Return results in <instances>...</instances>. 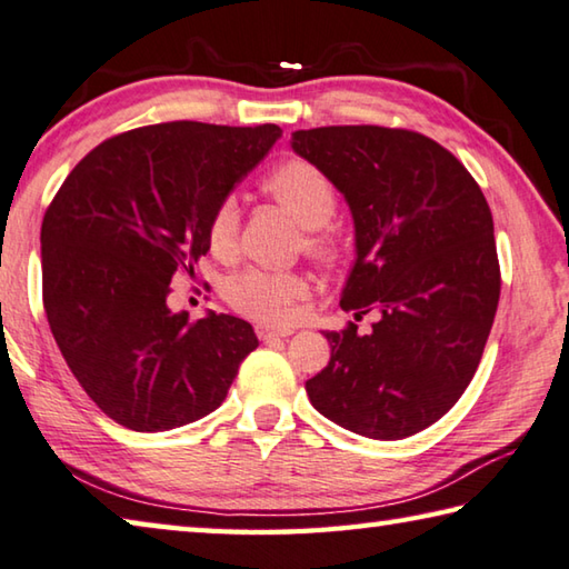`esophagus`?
<instances>
[{"label":"esophagus","mask_w":569,"mask_h":569,"mask_svg":"<svg viewBox=\"0 0 569 569\" xmlns=\"http://www.w3.org/2000/svg\"><path fill=\"white\" fill-rule=\"evenodd\" d=\"M254 332L259 340H272V337H290L295 330L292 327H274V325L259 322V325H254Z\"/></svg>","instance_id":"34e87169"}]
</instances>
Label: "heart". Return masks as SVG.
I'll use <instances>...</instances> for the list:
<instances>
[{"instance_id": "heart-1", "label": "heart", "mask_w": 569, "mask_h": 569, "mask_svg": "<svg viewBox=\"0 0 569 569\" xmlns=\"http://www.w3.org/2000/svg\"><path fill=\"white\" fill-rule=\"evenodd\" d=\"M264 194L307 227L305 249L317 262L332 267L340 262L342 249L337 237L327 229L335 209L337 192L332 179L320 167L302 157H287L269 169L262 179ZM239 212L232 199L219 204L207 224L209 252L217 259H229L237 249ZM307 295L305 277L295 272H264L247 269L227 284V302L239 315L259 322H287L295 317L297 302Z\"/></svg>"}]
</instances>
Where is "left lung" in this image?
<instances>
[{"instance_id": "8db88e82", "label": "left lung", "mask_w": 569, "mask_h": 569, "mask_svg": "<svg viewBox=\"0 0 569 569\" xmlns=\"http://www.w3.org/2000/svg\"><path fill=\"white\" fill-rule=\"evenodd\" d=\"M292 149L352 209L340 307L357 322L380 315L370 335L327 332L330 362L305 390L345 430L402 440L450 412L482 360L502 287L490 204L450 149L412 129H300Z\"/></svg>"}]
</instances>
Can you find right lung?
<instances>
[{
  "label": "right lung",
  "mask_w": 569,
  "mask_h": 569,
  "mask_svg": "<svg viewBox=\"0 0 569 569\" xmlns=\"http://www.w3.org/2000/svg\"><path fill=\"white\" fill-rule=\"evenodd\" d=\"M277 124L162 122L114 134L79 162L42 222L49 330L82 390L117 425L164 432L214 412L259 345L252 325L167 307L194 277L207 224L277 142Z\"/></svg>",
  "instance_id": "right-lung-1"
}]
</instances>
